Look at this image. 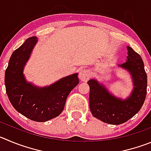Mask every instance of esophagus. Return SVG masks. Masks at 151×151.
Returning a JSON list of instances; mask_svg holds the SVG:
<instances>
[{"label":"esophagus","instance_id":"esophagus-1","mask_svg":"<svg viewBox=\"0 0 151 151\" xmlns=\"http://www.w3.org/2000/svg\"><path fill=\"white\" fill-rule=\"evenodd\" d=\"M91 77V72L88 70H81L79 73V78L83 82H86Z\"/></svg>","mask_w":151,"mask_h":151}]
</instances>
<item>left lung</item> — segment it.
<instances>
[{"label":"left lung","mask_w":151,"mask_h":151,"mask_svg":"<svg viewBox=\"0 0 151 151\" xmlns=\"http://www.w3.org/2000/svg\"><path fill=\"white\" fill-rule=\"evenodd\" d=\"M127 61L119 67L125 69L133 79V88L127 99L116 98L97 80H88L89 107L94 117L104 123L118 125L127 122L142 108L147 95V74L139 53L127 46Z\"/></svg>","instance_id":"left-lung-1"}]
</instances>
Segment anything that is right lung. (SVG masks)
Masks as SVG:
<instances>
[{
    "label": "right lung",
    "mask_w": 151,
    "mask_h": 151,
    "mask_svg": "<svg viewBox=\"0 0 151 151\" xmlns=\"http://www.w3.org/2000/svg\"><path fill=\"white\" fill-rule=\"evenodd\" d=\"M36 42V36L28 38L12 53L5 72L6 91L19 113L32 121L45 122L63 112L69 93L79 83V79L78 74H73L42 88L27 82L23 70Z\"/></svg>",
    "instance_id": "obj_1"
}]
</instances>
